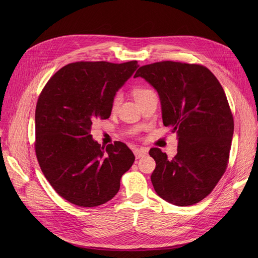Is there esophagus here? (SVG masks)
Returning <instances> with one entry per match:
<instances>
[{
  "label": "esophagus",
  "mask_w": 258,
  "mask_h": 258,
  "mask_svg": "<svg viewBox=\"0 0 258 258\" xmlns=\"http://www.w3.org/2000/svg\"><path fill=\"white\" fill-rule=\"evenodd\" d=\"M134 154H135V157H136V159H140L141 157H143L147 154V151L144 150V148H140V150H135Z\"/></svg>",
  "instance_id": "esophagus-1"
}]
</instances>
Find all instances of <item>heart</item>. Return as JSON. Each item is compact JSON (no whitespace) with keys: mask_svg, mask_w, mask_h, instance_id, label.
<instances>
[{"mask_svg":"<svg viewBox=\"0 0 258 258\" xmlns=\"http://www.w3.org/2000/svg\"><path fill=\"white\" fill-rule=\"evenodd\" d=\"M148 92H152V91H151V90H147V89H144V88H137V89H135V90H134L135 99H137V98L143 96V95L147 94ZM121 100H122V95H121V93L118 92V93L115 95V96H114L113 101H112V108H113V110H115V108L118 107V105L120 104Z\"/></svg>","mask_w":258,"mask_h":258,"instance_id":"1","label":"heart"}]
</instances>
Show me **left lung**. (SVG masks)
Listing matches in <instances>:
<instances>
[{"label":"left lung","mask_w":258,"mask_h":258,"mask_svg":"<svg viewBox=\"0 0 258 258\" xmlns=\"http://www.w3.org/2000/svg\"><path fill=\"white\" fill-rule=\"evenodd\" d=\"M160 97L163 124L178 136V154L167 158L152 148V183L157 195L175 206L205 199L221 180L229 159L234 122L224 89L206 67L160 61L140 67Z\"/></svg>","instance_id":"1"}]
</instances>
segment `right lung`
<instances>
[{
  "label": "right lung",
  "instance_id": "obj_1",
  "mask_svg": "<svg viewBox=\"0 0 258 258\" xmlns=\"http://www.w3.org/2000/svg\"><path fill=\"white\" fill-rule=\"evenodd\" d=\"M139 67L78 61L54 74L40 93L35 110V153L50 185L80 207L112 200L135 156L120 141L105 148L90 135L93 122L111 116L118 90Z\"/></svg>",
  "mask_w": 258,
  "mask_h": 258
}]
</instances>
